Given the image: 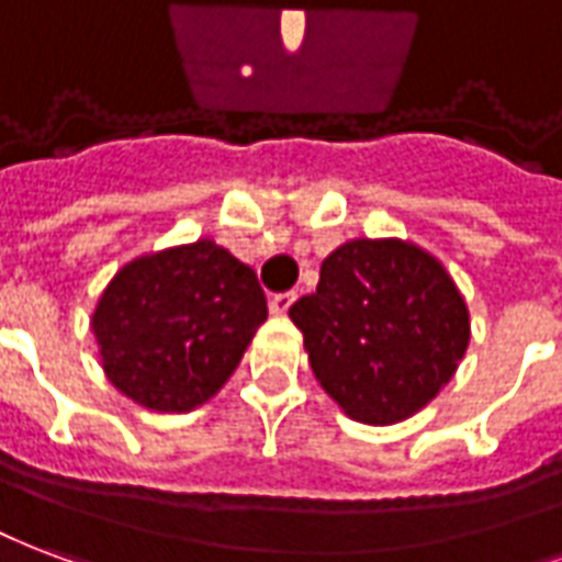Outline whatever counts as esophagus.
Segmentation results:
<instances>
[{"label": "esophagus", "mask_w": 562, "mask_h": 562, "mask_svg": "<svg viewBox=\"0 0 562 562\" xmlns=\"http://www.w3.org/2000/svg\"><path fill=\"white\" fill-rule=\"evenodd\" d=\"M293 302H296V293H276V296L269 299V311L272 314H286Z\"/></svg>", "instance_id": "esophagus-1"}]
</instances>
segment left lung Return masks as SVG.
<instances>
[{
	"label": "left lung",
	"mask_w": 562,
	"mask_h": 562,
	"mask_svg": "<svg viewBox=\"0 0 562 562\" xmlns=\"http://www.w3.org/2000/svg\"><path fill=\"white\" fill-rule=\"evenodd\" d=\"M311 371L344 413L392 425L452 380L470 314L431 254L398 239H353L321 266L317 293L290 308Z\"/></svg>",
	"instance_id": "obj_1"
}]
</instances>
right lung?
Returning <instances> with one entry per match:
<instances>
[{
	"mask_svg": "<svg viewBox=\"0 0 562 562\" xmlns=\"http://www.w3.org/2000/svg\"><path fill=\"white\" fill-rule=\"evenodd\" d=\"M266 314L251 266L200 239L119 269L92 329L122 395L149 411L188 413L227 383Z\"/></svg>",
	"mask_w": 562,
	"mask_h": 562,
	"instance_id": "obj_1",
	"label": "right lung"
}]
</instances>
